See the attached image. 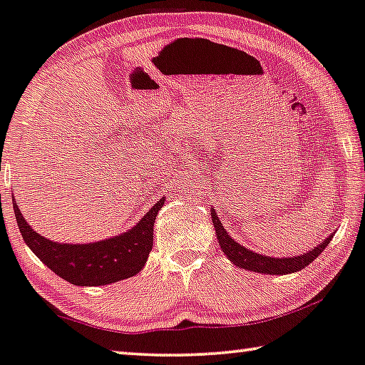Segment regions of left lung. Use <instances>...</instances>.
<instances>
[{
    "instance_id": "left-lung-1",
    "label": "left lung",
    "mask_w": 365,
    "mask_h": 365,
    "mask_svg": "<svg viewBox=\"0 0 365 365\" xmlns=\"http://www.w3.org/2000/svg\"><path fill=\"white\" fill-rule=\"evenodd\" d=\"M211 217H213L216 237L217 241H220L222 252L227 255V259H230L235 265H237V267L259 272V274L285 275V274H292V272L302 270L307 267V265L312 264L313 260L324 251L331 239H333V235H329L323 242H319V246L312 249V251H308L307 254L297 255V257L295 255H293V257H284V259L269 257V255H262V254L249 251V249L236 242L235 239L227 235L225 227H222L220 217H217L216 211L213 208H211Z\"/></svg>"
}]
</instances>
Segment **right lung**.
Returning a JSON list of instances; mask_svg holds the SVG:
<instances>
[{"mask_svg": "<svg viewBox=\"0 0 365 365\" xmlns=\"http://www.w3.org/2000/svg\"><path fill=\"white\" fill-rule=\"evenodd\" d=\"M164 203V198L157 201L133 230L119 236L90 244H61L37 235L13 200L16 221L31 251L58 277L78 287L108 285L139 274L152 251L155 216Z\"/></svg>", "mask_w": 365, "mask_h": 365, "instance_id": "add662e5", "label": "right lung"}]
</instances>
